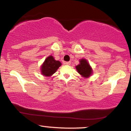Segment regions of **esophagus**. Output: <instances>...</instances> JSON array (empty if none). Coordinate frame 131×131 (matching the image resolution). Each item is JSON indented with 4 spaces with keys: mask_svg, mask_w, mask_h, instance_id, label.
<instances>
[{
    "mask_svg": "<svg viewBox=\"0 0 131 131\" xmlns=\"http://www.w3.org/2000/svg\"><path fill=\"white\" fill-rule=\"evenodd\" d=\"M70 64H71L70 61H68V62H65V64H66V65H68V66L70 65Z\"/></svg>",
    "mask_w": 131,
    "mask_h": 131,
    "instance_id": "obj_1",
    "label": "esophagus"
}]
</instances>
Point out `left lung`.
<instances>
[{
  "label": "left lung",
  "mask_w": 131,
  "mask_h": 131,
  "mask_svg": "<svg viewBox=\"0 0 131 131\" xmlns=\"http://www.w3.org/2000/svg\"><path fill=\"white\" fill-rule=\"evenodd\" d=\"M80 61V64L76 66V69H77L78 72L81 75L83 76V77H85V78H88V77H90V75L92 73V70L89 64L85 59H81Z\"/></svg>",
  "instance_id": "8db88e82"
}]
</instances>
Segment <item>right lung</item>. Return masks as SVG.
Masks as SVG:
<instances>
[{
	"mask_svg": "<svg viewBox=\"0 0 131 131\" xmlns=\"http://www.w3.org/2000/svg\"><path fill=\"white\" fill-rule=\"evenodd\" d=\"M61 66L59 61L54 60L52 56H48L45 60L41 67V73L47 77H50L56 72L58 69Z\"/></svg>",
	"mask_w": 131,
	"mask_h": 131,
	"instance_id": "add662e5",
	"label": "right lung"
}]
</instances>
